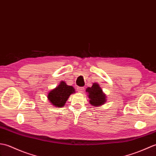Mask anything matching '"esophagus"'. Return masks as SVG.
I'll return each mask as SVG.
<instances>
[{"label": "esophagus", "mask_w": 156, "mask_h": 156, "mask_svg": "<svg viewBox=\"0 0 156 156\" xmlns=\"http://www.w3.org/2000/svg\"><path fill=\"white\" fill-rule=\"evenodd\" d=\"M85 88L83 87H77V91L79 93H83Z\"/></svg>", "instance_id": "esophagus-1"}]
</instances>
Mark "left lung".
Instances as JSON below:
<instances>
[{"instance_id":"left-lung-1","label":"left lung","mask_w":156,"mask_h":156,"mask_svg":"<svg viewBox=\"0 0 156 156\" xmlns=\"http://www.w3.org/2000/svg\"><path fill=\"white\" fill-rule=\"evenodd\" d=\"M86 91L89 93V102L91 105L94 106L101 105L104 104V103L106 101V96L103 93L99 85L93 83L91 87L87 88Z\"/></svg>"}]
</instances>
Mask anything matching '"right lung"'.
<instances>
[{
    "label": "right lung",
    "instance_id": "obj_1",
    "mask_svg": "<svg viewBox=\"0 0 156 156\" xmlns=\"http://www.w3.org/2000/svg\"><path fill=\"white\" fill-rule=\"evenodd\" d=\"M73 93H75V89L72 86H69L64 81H61L58 87L49 93L48 99L52 105L61 107L65 105L69 97Z\"/></svg>",
    "mask_w": 156,
    "mask_h": 156
}]
</instances>
